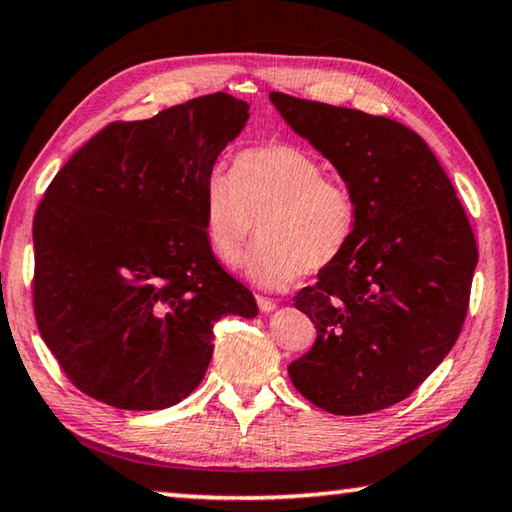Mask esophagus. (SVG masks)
I'll return each instance as SVG.
<instances>
[{"label":"esophagus","instance_id":"1","mask_svg":"<svg viewBox=\"0 0 512 512\" xmlns=\"http://www.w3.org/2000/svg\"><path fill=\"white\" fill-rule=\"evenodd\" d=\"M256 302H258V309H261L263 313H270L277 309V302H272L270 297H256Z\"/></svg>","mask_w":512,"mask_h":512}]
</instances>
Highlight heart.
<instances>
[{"label": "heart", "mask_w": 512, "mask_h": 512, "mask_svg": "<svg viewBox=\"0 0 512 512\" xmlns=\"http://www.w3.org/2000/svg\"><path fill=\"white\" fill-rule=\"evenodd\" d=\"M201 219L217 261L235 265L256 229L261 240L245 261L247 277L283 288L302 272L334 265L357 226V201L338 178L322 176L318 157L290 144L251 146L212 171L201 187Z\"/></svg>", "instance_id": "b5f03b06"}]
</instances>
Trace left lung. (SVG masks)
Listing matches in <instances>:
<instances>
[{
	"label": "left lung",
	"mask_w": 512,
	"mask_h": 512,
	"mask_svg": "<svg viewBox=\"0 0 512 512\" xmlns=\"http://www.w3.org/2000/svg\"><path fill=\"white\" fill-rule=\"evenodd\" d=\"M270 100L357 201L348 249L295 295L318 336L288 366L290 382L325 412L384 410L410 396L458 341L478 263L474 231L414 130L279 91Z\"/></svg>",
	"instance_id": "8db88e82"
}]
</instances>
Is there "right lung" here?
<instances>
[{"instance_id": "1", "label": "right lung", "mask_w": 512, "mask_h": 512, "mask_svg": "<svg viewBox=\"0 0 512 512\" xmlns=\"http://www.w3.org/2000/svg\"><path fill=\"white\" fill-rule=\"evenodd\" d=\"M249 105L194 98L112 123L47 187L34 217V313L47 348L86 396L164 410L199 387L212 325L254 318L251 290L217 263L201 187Z\"/></svg>"}]
</instances>
